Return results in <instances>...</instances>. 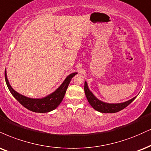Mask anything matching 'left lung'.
<instances>
[{"label": "left lung", "mask_w": 151, "mask_h": 151, "mask_svg": "<svg viewBox=\"0 0 151 151\" xmlns=\"http://www.w3.org/2000/svg\"><path fill=\"white\" fill-rule=\"evenodd\" d=\"M84 92L86 99L88 100L89 104L92 106V108L97 111L103 112V113H115V112L120 111L129 105L137 98V96H136V97L129 100L127 101L120 103H105L103 101H100L93 95V93L88 88L86 81H85L84 83Z\"/></svg>", "instance_id": "8db88e82"}]
</instances>
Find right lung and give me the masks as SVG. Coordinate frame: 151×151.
Listing matches in <instances>:
<instances>
[{"mask_svg":"<svg viewBox=\"0 0 151 151\" xmlns=\"http://www.w3.org/2000/svg\"><path fill=\"white\" fill-rule=\"evenodd\" d=\"M77 74V72L70 74L66 77L63 83L55 91L49 94L46 97L41 98V99H32V98L27 97V96L22 95V94L15 91L9 83L8 77H7L6 70L5 71V82H6L9 91L22 105H23L24 108L32 112L45 113V112H48L55 110L60 105V103L62 102L63 98H64L71 79Z\"/></svg>","mask_w":151,"mask_h":151,"instance_id":"obj_1","label":"right lung"}]
</instances>
